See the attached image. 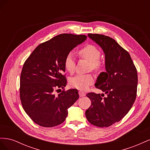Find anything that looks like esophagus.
I'll use <instances>...</instances> for the list:
<instances>
[{"label": "esophagus", "mask_w": 150, "mask_h": 150, "mask_svg": "<svg viewBox=\"0 0 150 150\" xmlns=\"http://www.w3.org/2000/svg\"><path fill=\"white\" fill-rule=\"evenodd\" d=\"M79 96L80 97H83V96H84L85 95H86L85 93L82 91H79Z\"/></svg>", "instance_id": "esophagus-1"}]
</instances>
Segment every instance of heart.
<instances>
[{"instance_id":"obj_1","label":"heart","mask_w":150,"mask_h":150,"mask_svg":"<svg viewBox=\"0 0 150 150\" xmlns=\"http://www.w3.org/2000/svg\"><path fill=\"white\" fill-rule=\"evenodd\" d=\"M79 56L86 61L89 62V69L91 70L98 71L101 67L99 59L101 57V52L99 50L93 45H87L78 52ZM64 66L66 71L72 73L75 69V60L73 54L68 53L64 61ZM94 83V78L91 74H78L69 79V84L72 88L79 89H87L90 85Z\"/></svg>"}]
</instances>
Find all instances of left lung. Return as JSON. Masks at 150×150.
<instances>
[{"instance_id": "1", "label": "left lung", "mask_w": 150, "mask_h": 150, "mask_svg": "<svg viewBox=\"0 0 150 150\" xmlns=\"http://www.w3.org/2000/svg\"><path fill=\"white\" fill-rule=\"evenodd\" d=\"M88 35L103 51L106 72L99 74L95 83L103 93L86 94L92 103L85 115L91 124L108 127L120 121L132 107L137 97V71L129 54L115 39L98 34Z\"/></svg>"}]
</instances>
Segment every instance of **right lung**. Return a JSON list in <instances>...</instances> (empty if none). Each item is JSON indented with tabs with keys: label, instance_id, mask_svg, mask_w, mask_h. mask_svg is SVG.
I'll list each match as a JSON object with an SVG mask.
<instances>
[{
	"label": "right lung",
	"instance_id": "add662e5",
	"mask_svg": "<svg viewBox=\"0 0 150 150\" xmlns=\"http://www.w3.org/2000/svg\"><path fill=\"white\" fill-rule=\"evenodd\" d=\"M87 39L85 35L62 34L40 44L24 64L20 79V98L25 112L43 127L62 123L67 110L79 98L78 89L62 91L67 80L64 72L66 56Z\"/></svg>",
	"mask_w": 150,
	"mask_h": 150
}]
</instances>
